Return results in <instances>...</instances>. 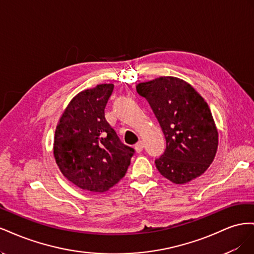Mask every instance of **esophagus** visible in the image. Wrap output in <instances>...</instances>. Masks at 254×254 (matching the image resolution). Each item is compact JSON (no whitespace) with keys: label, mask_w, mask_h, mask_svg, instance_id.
Wrapping results in <instances>:
<instances>
[{"label":"esophagus","mask_w":254,"mask_h":254,"mask_svg":"<svg viewBox=\"0 0 254 254\" xmlns=\"http://www.w3.org/2000/svg\"><path fill=\"white\" fill-rule=\"evenodd\" d=\"M134 148L136 150V152H141L144 148V143L142 141H139L135 145H134Z\"/></svg>","instance_id":"1"}]
</instances>
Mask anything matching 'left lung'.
<instances>
[{
	"label": "left lung",
	"instance_id": "1",
	"mask_svg": "<svg viewBox=\"0 0 254 254\" xmlns=\"http://www.w3.org/2000/svg\"><path fill=\"white\" fill-rule=\"evenodd\" d=\"M136 91L148 102L166 140L163 155L155 160L160 174L176 184L202 175L218 145L217 129L204 99L190 83L172 76L141 82Z\"/></svg>",
	"mask_w": 254,
	"mask_h": 254
}]
</instances>
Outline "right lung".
Wrapping results in <instances>:
<instances>
[{
    "label": "right lung",
    "instance_id": "add662e5",
    "mask_svg": "<svg viewBox=\"0 0 254 254\" xmlns=\"http://www.w3.org/2000/svg\"><path fill=\"white\" fill-rule=\"evenodd\" d=\"M112 83L83 90L66 107L55 131L54 156L65 178L103 193L125 176L135 150L122 143L105 118Z\"/></svg>",
    "mask_w": 254,
    "mask_h": 254
}]
</instances>
